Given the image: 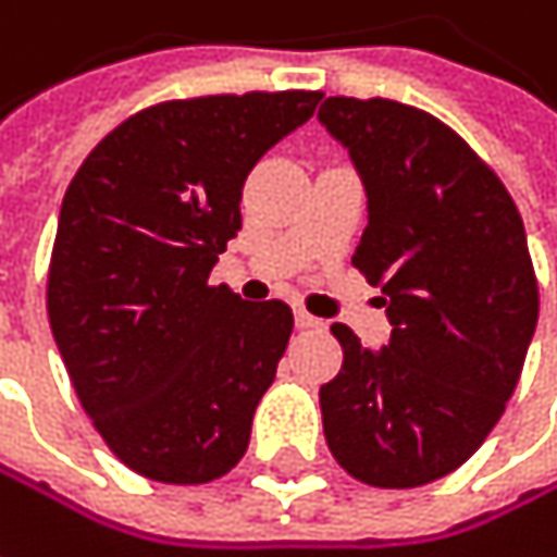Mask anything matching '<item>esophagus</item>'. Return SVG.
Segmentation results:
<instances>
[{"mask_svg": "<svg viewBox=\"0 0 557 557\" xmlns=\"http://www.w3.org/2000/svg\"><path fill=\"white\" fill-rule=\"evenodd\" d=\"M322 322L315 319V315H309L306 309H296V329H302V331H309V329H319Z\"/></svg>", "mask_w": 557, "mask_h": 557, "instance_id": "34e87169", "label": "esophagus"}]
</instances>
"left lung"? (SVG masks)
<instances>
[{
    "label": "left lung",
    "mask_w": 557,
    "mask_h": 557,
    "mask_svg": "<svg viewBox=\"0 0 557 557\" xmlns=\"http://www.w3.org/2000/svg\"><path fill=\"white\" fill-rule=\"evenodd\" d=\"M370 197L354 268L382 286L392 337L370 350L331 325L341 373L322 385L337 466L373 487L456 472L500 421L539 322L520 210L479 152L440 117L392 98H325Z\"/></svg>",
    "instance_id": "left-lung-1"
}]
</instances>
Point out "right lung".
<instances>
[{"label":"right lung","mask_w":557,"mask_h":557,"mask_svg":"<svg viewBox=\"0 0 557 557\" xmlns=\"http://www.w3.org/2000/svg\"><path fill=\"white\" fill-rule=\"evenodd\" d=\"M322 91L159 101L114 127L66 187L47 315L91 428L136 475L207 484L245 456L293 312L210 271L242 228L258 159Z\"/></svg>","instance_id":"obj_1"}]
</instances>
